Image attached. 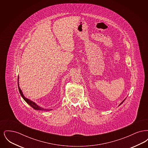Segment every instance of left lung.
I'll list each match as a JSON object with an SVG mask.
<instances>
[{
    "instance_id": "obj_1",
    "label": "left lung",
    "mask_w": 148,
    "mask_h": 148,
    "mask_svg": "<svg viewBox=\"0 0 148 148\" xmlns=\"http://www.w3.org/2000/svg\"><path fill=\"white\" fill-rule=\"evenodd\" d=\"M125 99H124V100H123V101H122V102H121V103L120 104L119 106H120V105H121V104H122V103H123V102H124V101L125 100Z\"/></svg>"
}]
</instances>
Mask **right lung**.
I'll return each instance as SVG.
<instances>
[{"mask_svg": "<svg viewBox=\"0 0 148 148\" xmlns=\"http://www.w3.org/2000/svg\"><path fill=\"white\" fill-rule=\"evenodd\" d=\"M18 86L19 91L20 92V94H21L22 98H23V99L28 104L29 106H31L33 109H34L35 110H47V111L50 110H48V109H43L42 108L40 107L39 106L36 105L34 102L31 101L30 100H29L28 99L26 98L24 96V95H23V92H21V89H20V87H19V77H18Z\"/></svg>", "mask_w": 148, "mask_h": 148, "instance_id": "right-lung-1", "label": "right lung"}]
</instances>
